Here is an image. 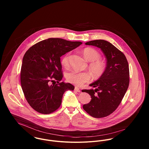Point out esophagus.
I'll list each match as a JSON object with an SVG mask.
<instances>
[{"mask_svg": "<svg viewBox=\"0 0 149 149\" xmlns=\"http://www.w3.org/2000/svg\"><path fill=\"white\" fill-rule=\"evenodd\" d=\"M74 91H76V92H81L80 89L78 87H77V86H75V88H74Z\"/></svg>", "mask_w": 149, "mask_h": 149, "instance_id": "obj_1", "label": "esophagus"}]
</instances>
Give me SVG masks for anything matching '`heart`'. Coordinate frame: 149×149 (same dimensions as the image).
<instances>
[{"label": "heart", "mask_w": 149, "mask_h": 149, "mask_svg": "<svg viewBox=\"0 0 149 149\" xmlns=\"http://www.w3.org/2000/svg\"><path fill=\"white\" fill-rule=\"evenodd\" d=\"M83 54L85 59L91 62L89 68L95 77L102 76L106 70V64L100 60L101 55L96 49L92 47H86L83 50ZM70 53L65 54L61 58V64L64 66H68ZM91 79V74L88 72H77L70 70L66 74V79L68 82L77 86H82L88 83Z\"/></svg>", "instance_id": "b5f03b06"}]
</instances>
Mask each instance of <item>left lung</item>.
I'll list each match as a JSON object with an SVG mask.
<instances>
[{
	"mask_svg": "<svg viewBox=\"0 0 149 149\" xmlns=\"http://www.w3.org/2000/svg\"><path fill=\"white\" fill-rule=\"evenodd\" d=\"M100 48L107 60L104 73L90 84L95 89H84L91 97V102L83 109L92 117L101 118L112 113L121 103L129 85L130 73L125 54L107 41L97 40L85 43Z\"/></svg>",
	"mask_w": 149,
	"mask_h": 149,
	"instance_id": "left-lung-1",
	"label": "left lung"
}]
</instances>
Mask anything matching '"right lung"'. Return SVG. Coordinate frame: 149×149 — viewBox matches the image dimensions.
<instances>
[{
	"label": "right lung",
	"instance_id": "add662e5",
	"mask_svg": "<svg viewBox=\"0 0 149 149\" xmlns=\"http://www.w3.org/2000/svg\"><path fill=\"white\" fill-rule=\"evenodd\" d=\"M81 44L51 38L37 43L26 52L21 83L26 100L34 110L43 114L53 112L61 106L64 92L74 90L71 84L60 83L63 77L60 57Z\"/></svg>",
	"mask_w": 149,
	"mask_h": 149
}]
</instances>
